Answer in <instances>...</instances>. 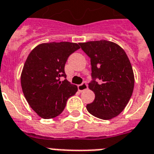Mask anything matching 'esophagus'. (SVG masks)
<instances>
[{
    "label": "esophagus",
    "instance_id": "obj_1",
    "mask_svg": "<svg viewBox=\"0 0 154 154\" xmlns=\"http://www.w3.org/2000/svg\"><path fill=\"white\" fill-rule=\"evenodd\" d=\"M77 88H78V90H79L80 92H82V91H84V90H87L88 85H87V84H86V82H83L82 84H81V85H78V86H77Z\"/></svg>",
    "mask_w": 154,
    "mask_h": 154
}]
</instances>
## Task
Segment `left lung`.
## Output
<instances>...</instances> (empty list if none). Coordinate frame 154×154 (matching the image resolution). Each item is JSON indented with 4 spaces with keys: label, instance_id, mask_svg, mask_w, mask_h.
Instances as JSON below:
<instances>
[{
    "label": "left lung",
    "instance_id": "8db88e82",
    "mask_svg": "<svg viewBox=\"0 0 154 154\" xmlns=\"http://www.w3.org/2000/svg\"><path fill=\"white\" fill-rule=\"evenodd\" d=\"M79 45L90 58L92 81L89 88L95 94L86 109L101 119H112L124 111L133 92L130 60L124 49L113 42L90 41Z\"/></svg>",
    "mask_w": 154,
    "mask_h": 154
}]
</instances>
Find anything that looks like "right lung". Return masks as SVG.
Listing matches in <instances>:
<instances>
[{
    "label": "right lung",
    "instance_id": "add662e5",
    "mask_svg": "<svg viewBox=\"0 0 154 154\" xmlns=\"http://www.w3.org/2000/svg\"><path fill=\"white\" fill-rule=\"evenodd\" d=\"M79 48L75 43L52 42L39 44L29 54L21 85L30 107L43 119L62 113L68 99L77 91V85L66 79L64 66L69 56Z\"/></svg>",
    "mask_w": 154,
    "mask_h": 154
}]
</instances>
